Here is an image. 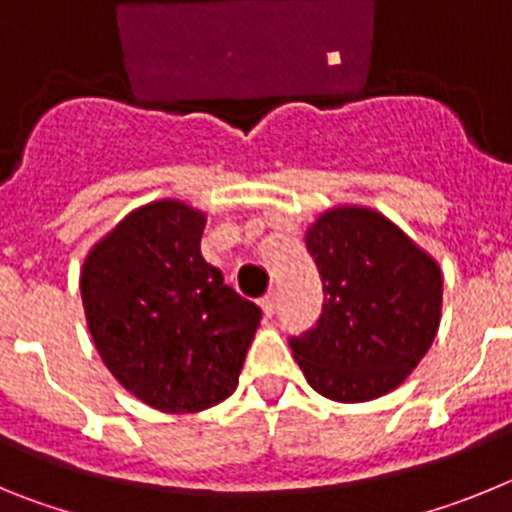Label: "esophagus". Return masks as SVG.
<instances>
[{"instance_id":"esophagus-1","label":"esophagus","mask_w":512,"mask_h":512,"mask_svg":"<svg viewBox=\"0 0 512 512\" xmlns=\"http://www.w3.org/2000/svg\"><path fill=\"white\" fill-rule=\"evenodd\" d=\"M261 310H264L266 318H271V315H274V310H277V297H274V292H269V295L261 300Z\"/></svg>"}]
</instances>
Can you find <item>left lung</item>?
<instances>
[{"label": "left lung", "instance_id": "obj_1", "mask_svg": "<svg viewBox=\"0 0 512 512\" xmlns=\"http://www.w3.org/2000/svg\"><path fill=\"white\" fill-rule=\"evenodd\" d=\"M323 282L315 328L289 338L315 392L366 402L400 387L428 354L441 323L436 261L369 207H336L307 228Z\"/></svg>", "mask_w": 512, "mask_h": 512}]
</instances>
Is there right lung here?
Instances as JSON below:
<instances>
[{"label":"right lung","mask_w":512,"mask_h":512,"mask_svg":"<svg viewBox=\"0 0 512 512\" xmlns=\"http://www.w3.org/2000/svg\"><path fill=\"white\" fill-rule=\"evenodd\" d=\"M207 217L176 200L130 212L89 251L81 302L112 377L161 413L230 397L261 307L202 259Z\"/></svg>","instance_id":"right-lung-1"}]
</instances>
